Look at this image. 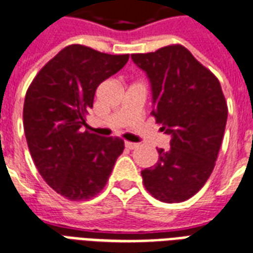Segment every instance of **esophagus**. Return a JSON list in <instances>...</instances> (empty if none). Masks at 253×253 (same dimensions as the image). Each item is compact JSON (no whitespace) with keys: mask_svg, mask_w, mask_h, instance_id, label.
<instances>
[{"mask_svg":"<svg viewBox=\"0 0 253 253\" xmlns=\"http://www.w3.org/2000/svg\"><path fill=\"white\" fill-rule=\"evenodd\" d=\"M125 146H126V147L128 148V150H134V148L138 147V143H132V142H126V143H125Z\"/></svg>","mask_w":253,"mask_h":253,"instance_id":"obj_1","label":"esophagus"}]
</instances>
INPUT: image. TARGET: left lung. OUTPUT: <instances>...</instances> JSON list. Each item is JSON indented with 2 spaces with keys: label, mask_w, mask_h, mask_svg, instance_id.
<instances>
[{
  "label": "left lung",
  "mask_w": 253,
  "mask_h": 253,
  "mask_svg": "<svg viewBox=\"0 0 253 253\" xmlns=\"http://www.w3.org/2000/svg\"><path fill=\"white\" fill-rule=\"evenodd\" d=\"M151 84V114L171 148L142 171L146 190L165 203L194 196L210 178L227 123V102L219 81L182 45L131 54Z\"/></svg>",
  "instance_id": "8db88e82"
}]
</instances>
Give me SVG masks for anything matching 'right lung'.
Instances as JSON below:
<instances>
[{
    "mask_svg": "<svg viewBox=\"0 0 253 253\" xmlns=\"http://www.w3.org/2000/svg\"><path fill=\"white\" fill-rule=\"evenodd\" d=\"M128 54L111 55L84 45L66 46L29 86L24 130L38 172L69 200H87L106 186L125 142L84 131L95 90L118 73Z\"/></svg>",
    "mask_w": 253,
    "mask_h": 253,
    "instance_id": "right-lung-1",
    "label": "right lung"
}]
</instances>
